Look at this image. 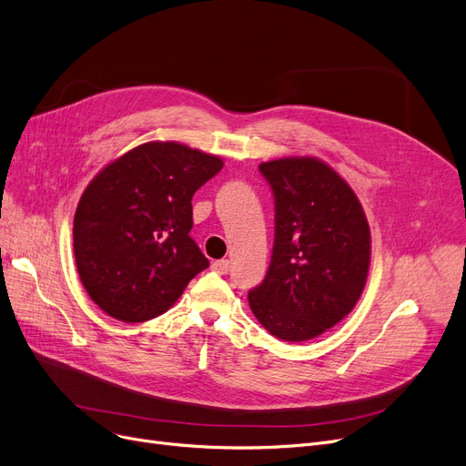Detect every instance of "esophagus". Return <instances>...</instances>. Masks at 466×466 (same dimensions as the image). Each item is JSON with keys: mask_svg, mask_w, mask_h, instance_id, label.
Returning a JSON list of instances; mask_svg holds the SVG:
<instances>
[{"mask_svg": "<svg viewBox=\"0 0 466 466\" xmlns=\"http://www.w3.org/2000/svg\"><path fill=\"white\" fill-rule=\"evenodd\" d=\"M211 268H213V270H215L217 274H220V276H225V274H228V270H230V260H227V258H220V260H215V262L211 264Z\"/></svg>", "mask_w": 466, "mask_h": 466, "instance_id": "esophagus-1", "label": "esophagus"}]
</instances>
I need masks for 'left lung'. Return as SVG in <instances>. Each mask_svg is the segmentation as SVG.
Returning <instances> with one entry per match:
<instances>
[{
	"label": "left lung",
	"instance_id": "left-lung-1",
	"mask_svg": "<svg viewBox=\"0 0 466 466\" xmlns=\"http://www.w3.org/2000/svg\"><path fill=\"white\" fill-rule=\"evenodd\" d=\"M258 167L276 196V239L249 308L272 336L297 344L357 306L370 270V227L355 190L327 162L283 157Z\"/></svg>",
	"mask_w": 466,
	"mask_h": 466
}]
</instances>
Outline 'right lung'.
Returning a JSON list of instances; mask_svg holds the SVG:
<instances>
[{
  "mask_svg": "<svg viewBox=\"0 0 466 466\" xmlns=\"http://www.w3.org/2000/svg\"><path fill=\"white\" fill-rule=\"evenodd\" d=\"M223 158L177 141H147L104 166L73 217V255L88 297L143 323L166 313L209 260L188 236L192 196Z\"/></svg>",
  "mask_w": 466,
  "mask_h": 466,
  "instance_id": "add662e5",
  "label": "right lung"
}]
</instances>
